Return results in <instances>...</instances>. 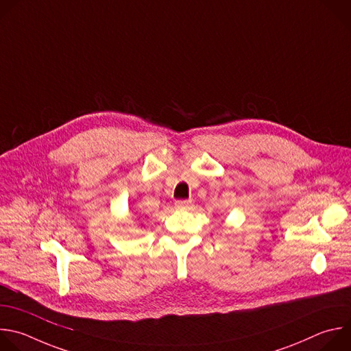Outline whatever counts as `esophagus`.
I'll list each match as a JSON object with an SVG mask.
<instances>
[{
  "label": "esophagus",
  "mask_w": 351,
  "mask_h": 351,
  "mask_svg": "<svg viewBox=\"0 0 351 351\" xmlns=\"http://www.w3.org/2000/svg\"><path fill=\"white\" fill-rule=\"evenodd\" d=\"M191 203H192V200H189V199H181V200L176 202V207L177 208H186V207L191 206Z\"/></svg>",
  "instance_id": "34e87169"
}]
</instances>
